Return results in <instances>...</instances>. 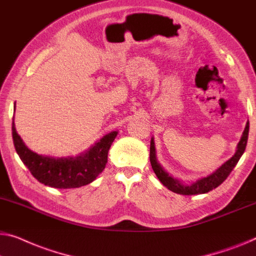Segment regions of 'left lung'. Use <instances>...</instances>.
I'll return each instance as SVG.
<instances>
[{"label": "left lung", "instance_id": "1", "mask_svg": "<svg viewBox=\"0 0 256 256\" xmlns=\"http://www.w3.org/2000/svg\"><path fill=\"white\" fill-rule=\"evenodd\" d=\"M248 131H250V123L247 122L245 130H244L242 138H240L239 142L237 144V150H236L234 155L231 158H228L226 162H224L222 166L214 171V172L207 174L206 177H201L196 179V182H190V184H185L180 179L174 178L171 174H168V171L163 169V166L160 164L156 158V150H155V142L154 138L150 140V160L152 170L160 182L166 186V188L172 190L174 193L182 194V196H196V194H204L208 193L209 190L216 188L222 182L226 180L228 174L234 168L237 166L238 161L242 158L244 152L246 150L247 139H248Z\"/></svg>", "mask_w": 256, "mask_h": 256}]
</instances>
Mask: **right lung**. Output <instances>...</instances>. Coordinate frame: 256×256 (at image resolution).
I'll return each mask as SVG.
<instances>
[{
  "label": "right lung",
  "instance_id": "right-lung-1",
  "mask_svg": "<svg viewBox=\"0 0 256 256\" xmlns=\"http://www.w3.org/2000/svg\"><path fill=\"white\" fill-rule=\"evenodd\" d=\"M117 133L118 131L106 133L88 150L76 156L54 158L30 150L17 133L12 122L14 144L22 162L28 168L34 178L54 188H82L95 180L106 168L109 148Z\"/></svg>",
  "mask_w": 256,
  "mask_h": 256
}]
</instances>
